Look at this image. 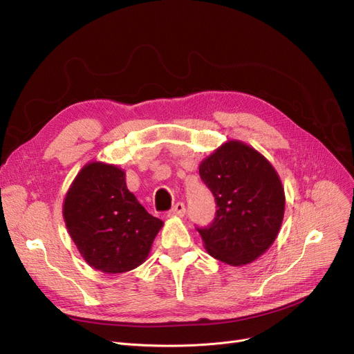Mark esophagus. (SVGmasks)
Here are the masks:
<instances>
[{
	"instance_id": "esophagus-1",
	"label": "esophagus",
	"mask_w": 354,
	"mask_h": 354,
	"mask_svg": "<svg viewBox=\"0 0 354 354\" xmlns=\"http://www.w3.org/2000/svg\"><path fill=\"white\" fill-rule=\"evenodd\" d=\"M185 214H186V206H185V203L178 202V203L174 205V208L168 212V216H171V218H181V216H185Z\"/></svg>"
}]
</instances>
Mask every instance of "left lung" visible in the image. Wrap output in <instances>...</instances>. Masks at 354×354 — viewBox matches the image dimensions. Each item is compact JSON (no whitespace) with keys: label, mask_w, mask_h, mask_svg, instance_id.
<instances>
[{"label":"left lung","mask_w":354,"mask_h":354,"mask_svg":"<svg viewBox=\"0 0 354 354\" xmlns=\"http://www.w3.org/2000/svg\"><path fill=\"white\" fill-rule=\"evenodd\" d=\"M199 174L216 201L208 228H198L212 258L252 263L272 246L283 224L286 194L274 165L250 145L227 140L202 160Z\"/></svg>","instance_id":"8db88e82"}]
</instances>
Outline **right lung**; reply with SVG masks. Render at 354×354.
<instances>
[{
  "label": "right lung",
  "mask_w": 354,
  "mask_h": 354,
  "mask_svg": "<svg viewBox=\"0 0 354 354\" xmlns=\"http://www.w3.org/2000/svg\"><path fill=\"white\" fill-rule=\"evenodd\" d=\"M63 216L82 258L104 274L142 265L164 225L127 189L124 169L102 161H91L77 173L66 193Z\"/></svg>",
  "instance_id": "add662e5"
}]
</instances>
